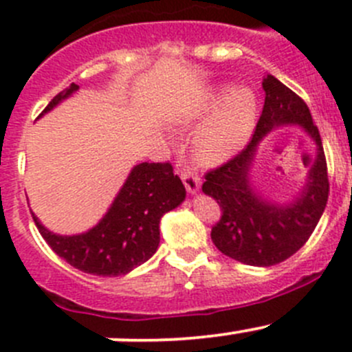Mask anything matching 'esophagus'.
Returning a JSON list of instances; mask_svg holds the SVG:
<instances>
[{"mask_svg":"<svg viewBox=\"0 0 352 352\" xmlns=\"http://www.w3.org/2000/svg\"><path fill=\"white\" fill-rule=\"evenodd\" d=\"M179 170H180V177H182V182L186 186L187 192L189 194H196L201 187V179L199 173L196 172V168L187 165L186 162H179Z\"/></svg>","mask_w":352,"mask_h":352,"instance_id":"obj_1","label":"esophagus"}]
</instances>
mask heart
<instances>
[{
  "label": "heart",
  "mask_w": 352,
  "mask_h": 352,
  "mask_svg": "<svg viewBox=\"0 0 352 352\" xmlns=\"http://www.w3.org/2000/svg\"><path fill=\"white\" fill-rule=\"evenodd\" d=\"M217 103L213 100L210 108ZM256 118V100L249 89L230 91L194 141V153L201 163L214 165L230 158L248 139Z\"/></svg>",
  "instance_id": "heart-1"
}]
</instances>
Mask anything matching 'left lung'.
<instances>
[{
  "instance_id": "left-lung-1",
  "label": "left lung",
  "mask_w": 352,
  "mask_h": 352,
  "mask_svg": "<svg viewBox=\"0 0 352 352\" xmlns=\"http://www.w3.org/2000/svg\"><path fill=\"white\" fill-rule=\"evenodd\" d=\"M263 89L265 104L249 144L210 170L203 184V192L221 208L211 241L228 258L251 267H272L299 251L322 218L330 189L322 138L308 104L274 75L263 78ZM285 124H299L309 132L317 144V160L302 194L291 204L277 205L252 189L248 172L258 141Z\"/></svg>"
}]
</instances>
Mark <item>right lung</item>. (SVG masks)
I'll list each match as a JSON object with an SVG mask.
<instances>
[{
  "label": "right lung",
  "mask_w": 352,
  "mask_h": 352,
  "mask_svg": "<svg viewBox=\"0 0 352 352\" xmlns=\"http://www.w3.org/2000/svg\"><path fill=\"white\" fill-rule=\"evenodd\" d=\"M78 89L72 84L56 94L43 113ZM41 113V115H43ZM186 199V187L172 165L139 163L129 173L100 223L78 235H58L47 230L36 214L34 223L51 249L84 274L118 277L148 261L160 244V220Z\"/></svg>",
  "instance_id": "1"
}]
</instances>
